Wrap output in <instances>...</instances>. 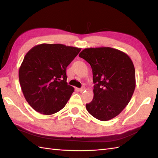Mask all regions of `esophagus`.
<instances>
[{
	"instance_id": "obj_1",
	"label": "esophagus",
	"mask_w": 158,
	"mask_h": 158,
	"mask_svg": "<svg viewBox=\"0 0 158 158\" xmlns=\"http://www.w3.org/2000/svg\"><path fill=\"white\" fill-rule=\"evenodd\" d=\"M85 88H84V87H83V88H79V89H78V90H79V91L80 92H82L83 91H84V90H85Z\"/></svg>"
}]
</instances>
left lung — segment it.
Returning a JSON list of instances; mask_svg holds the SVG:
<instances>
[{"label": "left lung", "instance_id": "1", "mask_svg": "<svg viewBox=\"0 0 158 158\" xmlns=\"http://www.w3.org/2000/svg\"><path fill=\"white\" fill-rule=\"evenodd\" d=\"M93 73L94 98L86 104L90 115L100 121L118 115L130 101L136 86L135 69L126 53L111 48H87L79 53Z\"/></svg>", "mask_w": 158, "mask_h": 158}]
</instances>
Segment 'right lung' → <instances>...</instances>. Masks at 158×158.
<instances>
[{"label":"right lung","instance_id":"obj_1","mask_svg":"<svg viewBox=\"0 0 158 158\" xmlns=\"http://www.w3.org/2000/svg\"><path fill=\"white\" fill-rule=\"evenodd\" d=\"M81 49L43 43L26 53L19 80L26 101L36 111L48 115L65 106L74 92L66 82V67Z\"/></svg>","mask_w":158,"mask_h":158}]
</instances>
